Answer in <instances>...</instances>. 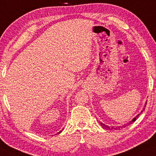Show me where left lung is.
I'll return each instance as SVG.
<instances>
[{
    "label": "left lung",
    "mask_w": 156,
    "mask_h": 156,
    "mask_svg": "<svg viewBox=\"0 0 156 156\" xmlns=\"http://www.w3.org/2000/svg\"><path fill=\"white\" fill-rule=\"evenodd\" d=\"M144 109H143V111H144ZM143 111H141V112H143ZM139 115H138L136 116V117L135 118H133V119L132 120H131V121L130 122L128 123V124H126V125H124V126H116V127H115V126H111V127H110V126H107V125H105V124H102V122H100V124L101 126H102V128H104V129H111V130H112V129L114 130V129H115V130H117V129H122V128H124V127L125 128V127H126V126H128L129 124H131L133 122H134L136 121V119L138 118V117H139Z\"/></svg>",
    "instance_id": "8db88e82"
}]
</instances>
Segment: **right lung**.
Returning a JSON list of instances; mask_svg holds the SVG:
<instances>
[{"label": "right lung", "mask_w": 156, "mask_h": 156, "mask_svg": "<svg viewBox=\"0 0 156 156\" xmlns=\"http://www.w3.org/2000/svg\"><path fill=\"white\" fill-rule=\"evenodd\" d=\"M61 131H59V133H61Z\"/></svg>", "instance_id": "add662e5"}]
</instances>
